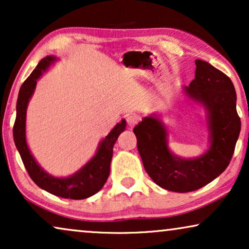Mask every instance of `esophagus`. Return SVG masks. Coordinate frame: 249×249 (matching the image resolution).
Listing matches in <instances>:
<instances>
[{
	"mask_svg": "<svg viewBox=\"0 0 249 249\" xmlns=\"http://www.w3.org/2000/svg\"><path fill=\"white\" fill-rule=\"evenodd\" d=\"M139 120H141V117L137 113H130L127 115V122L129 127H134L135 124H138Z\"/></svg>",
	"mask_w": 249,
	"mask_h": 249,
	"instance_id": "esophagus-1",
	"label": "esophagus"
}]
</instances>
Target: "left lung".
<instances>
[{
    "mask_svg": "<svg viewBox=\"0 0 249 249\" xmlns=\"http://www.w3.org/2000/svg\"><path fill=\"white\" fill-rule=\"evenodd\" d=\"M195 79L185 87L193 101L205 107L210 147L195 159H181L168 147V131L156 115L145 117L134 128L146 172L170 192L188 193L219 177L232 158L240 132L237 95L230 78L202 60H196Z\"/></svg>",
    "mask_w": 249,
    "mask_h": 249,
    "instance_id": "8db88e82",
    "label": "left lung"
}]
</instances>
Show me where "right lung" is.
Returning a JSON list of instances; mask_svg holds the SVG:
<instances>
[{
	"label": "right lung",
	"instance_id": "right-lung-1",
	"mask_svg": "<svg viewBox=\"0 0 249 249\" xmlns=\"http://www.w3.org/2000/svg\"><path fill=\"white\" fill-rule=\"evenodd\" d=\"M56 60L54 56H46L39 61L35 70L25 80L19 90L17 101V117L13 125V139L23 165L39 188L53 195L70 199H84L100 192L110 175V164L113 155V146L119 135L125 129V120L115 124L108 135L98 145L97 152L83 168L67 178H55L40 168L30 153L26 142V113L29 100L35 90L37 79Z\"/></svg>",
	"mask_w": 249,
	"mask_h": 249
}]
</instances>
